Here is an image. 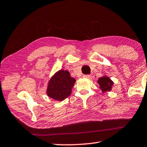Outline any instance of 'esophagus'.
Returning a JSON list of instances; mask_svg holds the SVG:
<instances>
[{
  "label": "esophagus",
  "instance_id": "1",
  "mask_svg": "<svg viewBox=\"0 0 147 147\" xmlns=\"http://www.w3.org/2000/svg\"><path fill=\"white\" fill-rule=\"evenodd\" d=\"M83 77L85 78H86V79H91V78H92V76H91L90 75H85Z\"/></svg>",
  "mask_w": 147,
  "mask_h": 147
}]
</instances>
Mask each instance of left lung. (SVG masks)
Here are the masks:
<instances>
[{"mask_svg": "<svg viewBox=\"0 0 147 147\" xmlns=\"http://www.w3.org/2000/svg\"><path fill=\"white\" fill-rule=\"evenodd\" d=\"M98 83L100 85V88L102 90L103 93L110 92L112 89V86H113V81L105 76L98 79Z\"/></svg>", "mask_w": 147, "mask_h": 147, "instance_id": "8db88e82", "label": "left lung"}]
</instances>
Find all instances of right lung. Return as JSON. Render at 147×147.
Segmentation results:
<instances>
[{
    "mask_svg": "<svg viewBox=\"0 0 147 147\" xmlns=\"http://www.w3.org/2000/svg\"><path fill=\"white\" fill-rule=\"evenodd\" d=\"M76 79L71 78L68 70L57 71L48 82L46 93L55 100L63 101L71 94Z\"/></svg>",
    "mask_w": 147,
    "mask_h": 147,
    "instance_id": "1",
    "label": "right lung"
}]
</instances>
